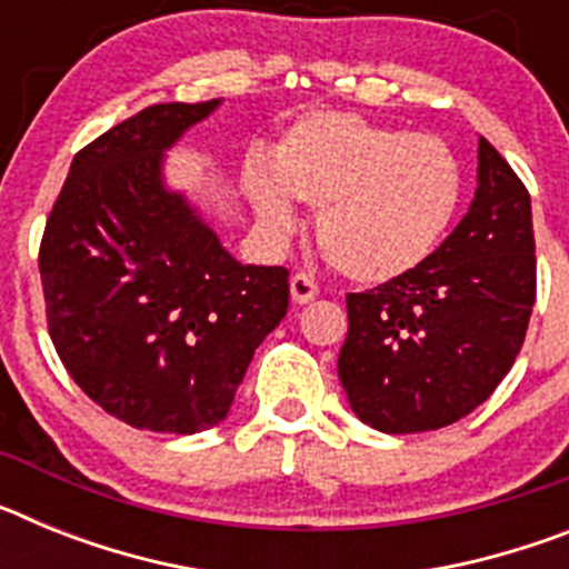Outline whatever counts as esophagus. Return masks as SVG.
I'll return each instance as SVG.
<instances>
[{
	"label": "esophagus",
	"instance_id": "34e87169",
	"mask_svg": "<svg viewBox=\"0 0 569 569\" xmlns=\"http://www.w3.org/2000/svg\"><path fill=\"white\" fill-rule=\"evenodd\" d=\"M290 296H293L296 305H308V301H313L319 296V284H316L313 276L296 273L290 279Z\"/></svg>",
	"mask_w": 569,
	"mask_h": 569
}]
</instances>
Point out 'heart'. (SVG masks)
<instances>
[{
	"label": "heart",
	"instance_id": "heart-1",
	"mask_svg": "<svg viewBox=\"0 0 569 569\" xmlns=\"http://www.w3.org/2000/svg\"><path fill=\"white\" fill-rule=\"evenodd\" d=\"M244 193L259 224L293 233V199L319 208L316 236L339 273L381 284L439 250L465 196L453 148L433 133H405L345 110L301 116L273 150V168L253 156Z\"/></svg>",
	"mask_w": 569,
	"mask_h": 569
}]
</instances>
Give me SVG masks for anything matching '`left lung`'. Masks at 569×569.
<instances>
[{
	"label": "left lung",
	"mask_w": 569,
	"mask_h": 569,
	"mask_svg": "<svg viewBox=\"0 0 569 569\" xmlns=\"http://www.w3.org/2000/svg\"><path fill=\"white\" fill-rule=\"evenodd\" d=\"M536 305L530 193L479 139L470 210L425 264L347 293L339 379L365 425L425 433L490 399L519 356Z\"/></svg>",
	"instance_id": "obj_1"
}]
</instances>
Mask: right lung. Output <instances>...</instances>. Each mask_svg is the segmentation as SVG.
<instances>
[{"label": "right lung", "instance_id": "obj_1", "mask_svg": "<svg viewBox=\"0 0 569 569\" xmlns=\"http://www.w3.org/2000/svg\"><path fill=\"white\" fill-rule=\"evenodd\" d=\"M219 104H150L79 150L39 248L64 370L104 413L153 433L219 425L288 313V270L236 261L164 184V150Z\"/></svg>", "mask_w": 569, "mask_h": 569}]
</instances>
